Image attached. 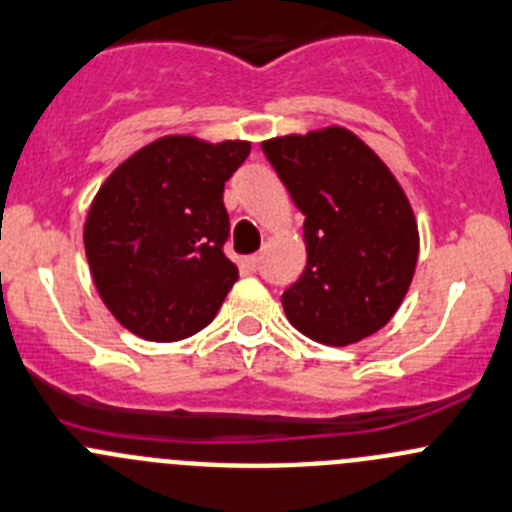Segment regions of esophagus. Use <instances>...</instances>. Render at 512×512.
<instances>
[{
    "label": "esophagus",
    "instance_id": "1",
    "mask_svg": "<svg viewBox=\"0 0 512 512\" xmlns=\"http://www.w3.org/2000/svg\"><path fill=\"white\" fill-rule=\"evenodd\" d=\"M257 265H260V255H250V257H245V267L250 272H255L257 270Z\"/></svg>",
    "mask_w": 512,
    "mask_h": 512
}]
</instances>
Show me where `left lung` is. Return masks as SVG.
Masks as SVG:
<instances>
[{"label": "left lung", "mask_w": 512, "mask_h": 512, "mask_svg": "<svg viewBox=\"0 0 512 512\" xmlns=\"http://www.w3.org/2000/svg\"><path fill=\"white\" fill-rule=\"evenodd\" d=\"M262 152L305 215L307 265L282 292L287 320L325 345L388 325L418 262V225L393 172L342 127L267 140Z\"/></svg>", "instance_id": "obj_1"}]
</instances>
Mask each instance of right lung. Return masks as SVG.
<instances>
[{
	"label": "right lung",
	"instance_id": "add662e5",
	"mask_svg": "<svg viewBox=\"0 0 512 512\" xmlns=\"http://www.w3.org/2000/svg\"><path fill=\"white\" fill-rule=\"evenodd\" d=\"M250 142L162 137L99 187L84 250L104 305L135 335L175 342L215 320L237 267L222 192Z\"/></svg>",
	"mask_w": 512,
	"mask_h": 512
}]
</instances>
